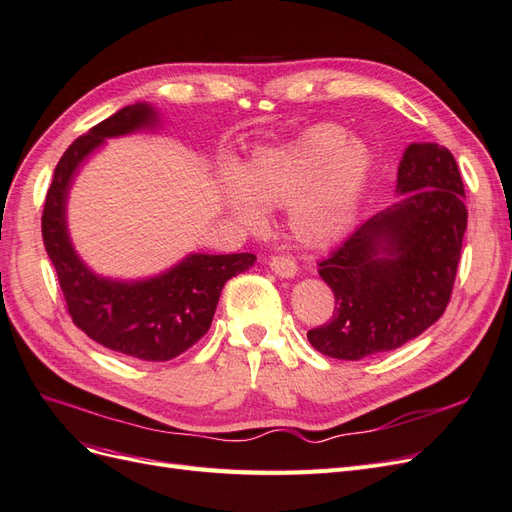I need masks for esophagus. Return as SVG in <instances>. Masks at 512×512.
Wrapping results in <instances>:
<instances>
[{"instance_id": "34e87169", "label": "esophagus", "mask_w": 512, "mask_h": 512, "mask_svg": "<svg viewBox=\"0 0 512 512\" xmlns=\"http://www.w3.org/2000/svg\"><path fill=\"white\" fill-rule=\"evenodd\" d=\"M269 269L280 275V277H286V280H292L294 275H297V262H294L292 258L288 256H273L269 260Z\"/></svg>"}]
</instances>
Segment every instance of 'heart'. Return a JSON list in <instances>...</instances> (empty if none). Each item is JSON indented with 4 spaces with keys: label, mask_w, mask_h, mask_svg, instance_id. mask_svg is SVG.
Listing matches in <instances>:
<instances>
[{
    "label": "heart",
    "mask_w": 512,
    "mask_h": 512,
    "mask_svg": "<svg viewBox=\"0 0 512 512\" xmlns=\"http://www.w3.org/2000/svg\"><path fill=\"white\" fill-rule=\"evenodd\" d=\"M376 156L363 138L335 123H318L284 143L258 147L243 173L220 168V198L239 226L262 232L267 209H286L303 245L327 247L354 228L374 177Z\"/></svg>",
    "instance_id": "b5f03b06"
}]
</instances>
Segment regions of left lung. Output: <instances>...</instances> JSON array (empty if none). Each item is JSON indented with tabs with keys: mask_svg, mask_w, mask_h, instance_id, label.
<instances>
[{
	"mask_svg": "<svg viewBox=\"0 0 512 512\" xmlns=\"http://www.w3.org/2000/svg\"><path fill=\"white\" fill-rule=\"evenodd\" d=\"M395 194L391 207L371 215L318 265L335 294V312L307 339L333 359L359 361L404 346L451 299L468 228L453 153L438 143L408 145Z\"/></svg>",
	"mask_w": 512,
	"mask_h": 512,
	"instance_id": "obj_1",
	"label": "left lung"
}]
</instances>
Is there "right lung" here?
<instances>
[{"label": "right lung", "mask_w": 512, "mask_h": 512, "mask_svg": "<svg viewBox=\"0 0 512 512\" xmlns=\"http://www.w3.org/2000/svg\"><path fill=\"white\" fill-rule=\"evenodd\" d=\"M149 102L123 106L61 156L42 213V239L57 271L72 322L100 346L141 361H168L203 337L224 284L250 269L254 254L192 252L162 273L121 280L100 275L76 252L68 230V198L76 175L108 138L162 128Z\"/></svg>", "instance_id": "right-lung-1"}]
</instances>
